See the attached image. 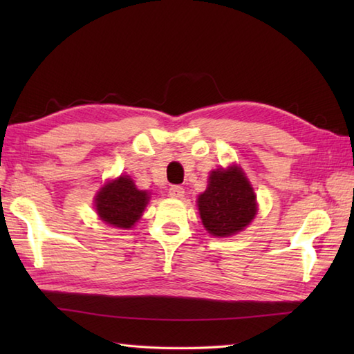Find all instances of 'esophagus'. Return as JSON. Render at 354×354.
Listing matches in <instances>:
<instances>
[{
    "instance_id": "esophagus-1",
    "label": "esophagus",
    "mask_w": 354,
    "mask_h": 354,
    "mask_svg": "<svg viewBox=\"0 0 354 354\" xmlns=\"http://www.w3.org/2000/svg\"><path fill=\"white\" fill-rule=\"evenodd\" d=\"M184 193H185L184 189H183V187H179V185H171L169 189L170 198H175V199H183Z\"/></svg>"
}]
</instances>
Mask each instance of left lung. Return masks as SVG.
Wrapping results in <instances>:
<instances>
[{
	"mask_svg": "<svg viewBox=\"0 0 354 354\" xmlns=\"http://www.w3.org/2000/svg\"><path fill=\"white\" fill-rule=\"evenodd\" d=\"M198 208L204 228L214 237H230L245 230L257 214V198L239 165L209 173Z\"/></svg>",
	"mask_w": 354,
	"mask_h": 354,
	"instance_id": "8db88e82",
	"label": "left lung"
}]
</instances>
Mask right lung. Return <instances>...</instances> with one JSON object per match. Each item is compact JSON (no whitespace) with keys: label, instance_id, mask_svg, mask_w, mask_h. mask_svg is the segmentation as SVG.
<instances>
[{"label":"right lung","instance_id":"obj_1","mask_svg":"<svg viewBox=\"0 0 354 354\" xmlns=\"http://www.w3.org/2000/svg\"><path fill=\"white\" fill-rule=\"evenodd\" d=\"M95 212L111 227L129 230L140 221L149 193L138 190L131 176L122 175L104 184L94 198Z\"/></svg>","mask_w":354,"mask_h":354}]
</instances>
